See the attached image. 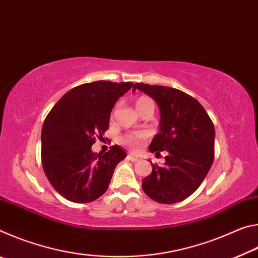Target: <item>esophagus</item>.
<instances>
[{
	"mask_svg": "<svg viewBox=\"0 0 258 258\" xmlns=\"http://www.w3.org/2000/svg\"><path fill=\"white\" fill-rule=\"evenodd\" d=\"M127 159L131 160V161H133V163H135V161L139 160V157L134 156V155H127Z\"/></svg>",
	"mask_w": 258,
	"mask_h": 258,
	"instance_id": "1",
	"label": "esophagus"
}]
</instances>
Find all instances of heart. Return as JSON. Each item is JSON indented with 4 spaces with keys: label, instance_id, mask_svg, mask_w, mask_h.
Listing matches in <instances>:
<instances>
[{
    "label": "heart",
    "instance_id": "1",
    "mask_svg": "<svg viewBox=\"0 0 258 258\" xmlns=\"http://www.w3.org/2000/svg\"><path fill=\"white\" fill-rule=\"evenodd\" d=\"M148 103H154V102H152V100L149 98L141 97L137 100L135 106H137L138 110H139L140 108H142L143 106H146V104H148ZM147 138H148V134L146 132H130V133L121 135L119 140L123 145L128 147L130 149L138 150L139 148L141 147L142 143L146 141Z\"/></svg>",
    "mask_w": 258,
    "mask_h": 258
}]
</instances>
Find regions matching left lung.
<instances>
[{"label": "left lung", "mask_w": 258, "mask_h": 258, "mask_svg": "<svg viewBox=\"0 0 258 258\" xmlns=\"http://www.w3.org/2000/svg\"><path fill=\"white\" fill-rule=\"evenodd\" d=\"M135 89L156 100L160 109V132L149 150L168 152L165 165L151 164L142 189L157 203H180L198 189L212 167L214 124L198 100L180 90L143 83L134 84Z\"/></svg>", "instance_id": "1"}]
</instances>
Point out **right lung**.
I'll return each mask as SVG.
<instances>
[{
    "mask_svg": "<svg viewBox=\"0 0 258 258\" xmlns=\"http://www.w3.org/2000/svg\"><path fill=\"white\" fill-rule=\"evenodd\" d=\"M133 83L97 81L69 90L42 127V166L54 190L69 202L91 203L107 191L116 165L126 157L119 146L94 154L93 143L109 127L111 109Z\"/></svg>",
    "mask_w": 258,
    "mask_h": 258,
    "instance_id": "obj_1",
    "label": "right lung"
}]
</instances>
